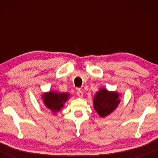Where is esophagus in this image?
<instances>
[{
	"instance_id": "1",
	"label": "esophagus",
	"mask_w": 158,
	"mask_h": 158,
	"mask_svg": "<svg viewBox=\"0 0 158 158\" xmlns=\"http://www.w3.org/2000/svg\"><path fill=\"white\" fill-rule=\"evenodd\" d=\"M77 94L78 97H82V96H83V92H82V90H81L80 89V88H78V89L77 90Z\"/></svg>"
}]
</instances>
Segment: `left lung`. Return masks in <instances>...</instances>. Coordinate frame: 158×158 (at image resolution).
Wrapping results in <instances>:
<instances>
[{
  "instance_id": "obj_1",
  "label": "left lung",
  "mask_w": 158,
  "mask_h": 158,
  "mask_svg": "<svg viewBox=\"0 0 158 158\" xmlns=\"http://www.w3.org/2000/svg\"><path fill=\"white\" fill-rule=\"evenodd\" d=\"M94 97V109L99 116L104 117L111 113L117 108L119 102V94L116 92H109L106 89H101Z\"/></svg>"
}]
</instances>
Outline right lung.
Returning <instances> with one entry per match:
<instances>
[{
    "label": "right lung",
    "instance_id": "add662e5",
    "mask_svg": "<svg viewBox=\"0 0 158 158\" xmlns=\"http://www.w3.org/2000/svg\"><path fill=\"white\" fill-rule=\"evenodd\" d=\"M68 97V94H59L50 91L49 93L44 94L43 99H44V103L47 108H48L53 112H56L59 111L62 108Z\"/></svg>",
    "mask_w": 158,
    "mask_h": 158
}]
</instances>
